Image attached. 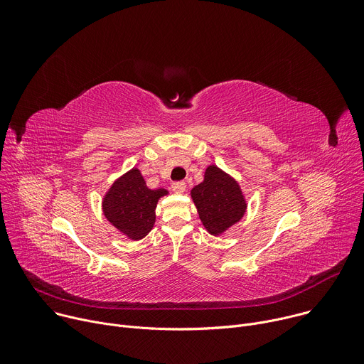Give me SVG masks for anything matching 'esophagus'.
Instances as JSON below:
<instances>
[{
  "mask_svg": "<svg viewBox=\"0 0 364 364\" xmlns=\"http://www.w3.org/2000/svg\"><path fill=\"white\" fill-rule=\"evenodd\" d=\"M171 188L174 193H183L186 190V183L184 181H174L171 184Z\"/></svg>",
  "mask_w": 364,
  "mask_h": 364,
  "instance_id": "1",
  "label": "esophagus"
}]
</instances>
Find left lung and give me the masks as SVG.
Listing matches in <instances>:
<instances>
[{"mask_svg": "<svg viewBox=\"0 0 364 364\" xmlns=\"http://www.w3.org/2000/svg\"><path fill=\"white\" fill-rule=\"evenodd\" d=\"M200 220L207 232L219 235L239 222L246 210V201L237 183L216 166H209L204 181L191 190Z\"/></svg>", "mask_w": 364, "mask_h": 364, "instance_id": "8db88e82", "label": "left lung"}]
</instances>
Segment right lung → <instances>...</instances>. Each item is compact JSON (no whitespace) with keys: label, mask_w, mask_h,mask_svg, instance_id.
I'll use <instances>...</instances> for the list:
<instances>
[{"label":"right lung","mask_w":364,"mask_h":364,"mask_svg":"<svg viewBox=\"0 0 364 364\" xmlns=\"http://www.w3.org/2000/svg\"><path fill=\"white\" fill-rule=\"evenodd\" d=\"M167 190L146 187L139 170L132 168L117 180L103 198L105 218L132 240L149 233L155 223V207Z\"/></svg>","instance_id":"1"}]
</instances>
